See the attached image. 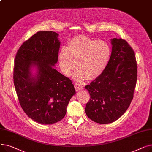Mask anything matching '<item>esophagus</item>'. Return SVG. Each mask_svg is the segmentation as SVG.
Returning a JSON list of instances; mask_svg holds the SVG:
<instances>
[{
  "label": "esophagus",
  "instance_id": "1",
  "mask_svg": "<svg viewBox=\"0 0 152 152\" xmlns=\"http://www.w3.org/2000/svg\"><path fill=\"white\" fill-rule=\"evenodd\" d=\"M75 88L76 89V91H80V90H82L83 88H84V86L83 84H80V83H76L75 84Z\"/></svg>",
  "mask_w": 152,
  "mask_h": 152
}]
</instances>
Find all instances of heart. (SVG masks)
<instances>
[{
    "label": "heart",
    "instance_id": "1",
    "mask_svg": "<svg viewBox=\"0 0 152 152\" xmlns=\"http://www.w3.org/2000/svg\"><path fill=\"white\" fill-rule=\"evenodd\" d=\"M111 50L107 42L84 36L71 39L68 47L63 46L58 54L60 67L69 76L77 66L74 76L76 80H93L100 76L108 65Z\"/></svg>",
    "mask_w": 152,
    "mask_h": 152
}]
</instances>
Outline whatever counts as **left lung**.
Segmentation results:
<instances>
[{"label":"left lung","instance_id":"1","mask_svg":"<svg viewBox=\"0 0 152 152\" xmlns=\"http://www.w3.org/2000/svg\"><path fill=\"white\" fill-rule=\"evenodd\" d=\"M112 51L102 75L85 86L90 100L86 113L93 121L108 124L115 121L129 108L137 77L134 51L126 41L111 39Z\"/></svg>","mask_w":152,"mask_h":152}]
</instances>
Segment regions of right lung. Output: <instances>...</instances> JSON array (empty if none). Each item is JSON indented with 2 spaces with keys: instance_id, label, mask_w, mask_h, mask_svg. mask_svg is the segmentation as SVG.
I'll use <instances>...</instances> for the list:
<instances>
[{
  "instance_id": "1",
  "label": "right lung",
  "mask_w": 152,
  "mask_h": 152,
  "mask_svg": "<svg viewBox=\"0 0 152 152\" xmlns=\"http://www.w3.org/2000/svg\"><path fill=\"white\" fill-rule=\"evenodd\" d=\"M53 31H39L25 41L15 58L13 82L20 104L33 121L50 124L65 117L76 94L71 79L56 70L60 42ZM36 67V75L31 73Z\"/></svg>"
}]
</instances>
